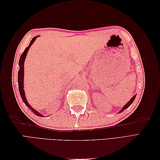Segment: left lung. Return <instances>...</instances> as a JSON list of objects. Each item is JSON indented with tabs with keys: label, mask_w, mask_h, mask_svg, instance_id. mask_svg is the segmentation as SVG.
<instances>
[{
	"label": "left lung",
	"mask_w": 160,
	"mask_h": 160,
	"mask_svg": "<svg viewBox=\"0 0 160 160\" xmlns=\"http://www.w3.org/2000/svg\"><path fill=\"white\" fill-rule=\"evenodd\" d=\"M135 97H136V95H135L133 97H132V98H131V99L128 101V102L126 104H125V105L123 106V107L122 108V109H121V110L119 111L118 113H121V112H122L123 111H124L125 109H126L127 108H128L129 107V106H130L131 105H132V103L133 102V101H134L135 99Z\"/></svg>",
	"instance_id": "left-lung-1"
}]
</instances>
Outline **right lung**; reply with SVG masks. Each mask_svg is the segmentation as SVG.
<instances>
[{
    "label": "right lung",
    "instance_id": "add662e5",
    "mask_svg": "<svg viewBox=\"0 0 160 160\" xmlns=\"http://www.w3.org/2000/svg\"><path fill=\"white\" fill-rule=\"evenodd\" d=\"M39 36H36V37H34L32 38L30 44L28 45V46L25 49V51H24V52H22V54L21 55V56L20 57V59H19V62H18L19 70L18 72V84L19 92H20V95H21V98L23 101V102L25 103V104L27 105V108H29L32 111V113L34 114H35L37 116H39V117H42V116H43L42 114L40 113L38 111H37L36 109H34L32 106L28 103V101H27V99L26 98V96H25V90H24V75H25V73H24V72H25V71H24V67H25V61L28 50H29L31 45L33 44V42L35 41L37 38Z\"/></svg>",
    "mask_w": 160,
    "mask_h": 160
}]
</instances>
